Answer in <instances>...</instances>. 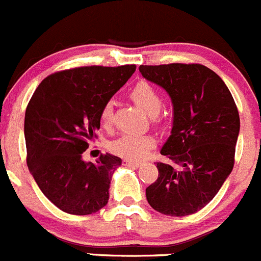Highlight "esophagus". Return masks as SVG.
<instances>
[{
    "instance_id": "1",
    "label": "esophagus",
    "mask_w": 261,
    "mask_h": 261,
    "mask_svg": "<svg viewBox=\"0 0 261 261\" xmlns=\"http://www.w3.org/2000/svg\"><path fill=\"white\" fill-rule=\"evenodd\" d=\"M123 165L128 166V167H139V166H141V162H136V161H130V160H124L123 161Z\"/></svg>"
}]
</instances>
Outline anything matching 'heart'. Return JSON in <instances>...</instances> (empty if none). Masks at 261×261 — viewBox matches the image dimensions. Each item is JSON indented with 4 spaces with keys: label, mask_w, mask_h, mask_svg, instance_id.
Segmentation results:
<instances>
[{
    "label": "heart",
    "mask_w": 261,
    "mask_h": 261,
    "mask_svg": "<svg viewBox=\"0 0 261 261\" xmlns=\"http://www.w3.org/2000/svg\"><path fill=\"white\" fill-rule=\"evenodd\" d=\"M132 100L138 104L144 112L148 113L149 115L157 114L162 106V99H161L160 91L155 89L148 82L136 83L129 93ZM113 118V104L111 101L106 103L100 111L101 127L108 128L112 124ZM155 144L153 137L148 134H137V133H124L117 139L109 143V149L112 153L119 155V157L125 158V160H141L150 148H153Z\"/></svg>",
    "instance_id": "b5f03b06"
}]
</instances>
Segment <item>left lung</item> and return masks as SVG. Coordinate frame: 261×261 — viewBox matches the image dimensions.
<instances>
[{
	"mask_svg": "<svg viewBox=\"0 0 261 261\" xmlns=\"http://www.w3.org/2000/svg\"><path fill=\"white\" fill-rule=\"evenodd\" d=\"M139 71L173 104V127L161 154L176 166L157 162L158 178L146 189L147 201L163 215L196 214L233 168L238 107L221 77L201 64L141 65Z\"/></svg>",
	"mask_w": 261,
	"mask_h": 261,
	"instance_id": "left-lung-1",
	"label": "left lung"
}]
</instances>
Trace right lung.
I'll return each instance as SVG.
<instances>
[{
    "label": "right lung",
    "instance_id": "right-lung-1",
    "mask_svg": "<svg viewBox=\"0 0 261 261\" xmlns=\"http://www.w3.org/2000/svg\"><path fill=\"white\" fill-rule=\"evenodd\" d=\"M136 71V65L82 66L45 77L25 113L28 166L37 186L61 211L90 215L108 203L117 155L96 163L83 153L100 128V111Z\"/></svg>",
    "mask_w": 261,
    "mask_h": 261
}]
</instances>
